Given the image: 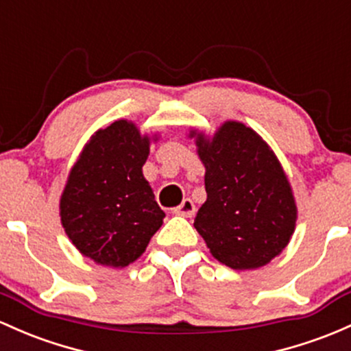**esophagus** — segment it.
I'll return each instance as SVG.
<instances>
[{
    "mask_svg": "<svg viewBox=\"0 0 351 351\" xmlns=\"http://www.w3.org/2000/svg\"><path fill=\"white\" fill-rule=\"evenodd\" d=\"M196 208H195V203L191 202L190 198L183 199V203L180 206H176L175 210H173V213L175 215H180V217H186V218H191L195 215Z\"/></svg>",
    "mask_w": 351,
    "mask_h": 351,
    "instance_id": "34e87169",
    "label": "esophagus"
}]
</instances>
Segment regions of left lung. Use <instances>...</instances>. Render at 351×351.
<instances>
[{
  "label": "left lung",
  "mask_w": 351,
  "mask_h": 351,
  "mask_svg": "<svg viewBox=\"0 0 351 351\" xmlns=\"http://www.w3.org/2000/svg\"><path fill=\"white\" fill-rule=\"evenodd\" d=\"M196 146L206 168V202L196 213V232L226 267L269 263L288 245L296 223L280 161L252 128L237 121H226L213 140L198 134Z\"/></svg>",
  "instance_id": "1"
}]
</instances>
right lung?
I'll return each mask as SVG.
<instances>
[{
	"instance_id": "obj_1",
	"label": "right lung",
	"mask_w": 351,
	"mask_h": 351,
	"mask_svg": "<svg viewBox=\"0 0 351 351\" xmlns=\"http://www.w3.org/2000/svg\"><path fill=\"white\" fill-rule=\"evenodd\" d=\"M148 153V136L119 119L95 133L69 173L61 223L73 245L96 263L130 265L163 223V210L141 171Z\"/></svg>"
}]
</instances>
